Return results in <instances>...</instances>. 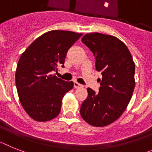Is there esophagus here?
Returning <instances> with one entry per match:
<instances>
[{"instance_id":"obj_1","label":"esophagus","mask_w":152,"mask_h":152,"mask_svg":"<svg viewBox=\"0 0 152 152\" xmlns=\"http://www.w3.org/2000/svg\"><path fill=\"white\" fill-rule=\"evenodd\" d=\"M83 85L80 84L79 83H77L76 81L74 82V88H76V89H78V88H82L83 87Z\"/></svg>"}]
</instances>
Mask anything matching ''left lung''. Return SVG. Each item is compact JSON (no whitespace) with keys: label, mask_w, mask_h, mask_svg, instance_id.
<instances>
[{"label":"left lung","mask_w":152,"mask_h":152,"mask_svg":"<svg viewBox=\"0 0 152 152\" xmlns=\"http://www.w3.org/2000/svg\"><path fill=\"white\" fill-rule=\"evenodd\" d=\"M82 42L93 52L102 79L99 92L87 88L80 114L90 125L104 127L118 119L129 104L135 86V64L125 44L116 37L90 33Z\"/></svg>","instance_id":"1"}]
</instances>
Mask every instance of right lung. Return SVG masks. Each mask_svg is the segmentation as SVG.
Segmentation results:
<instances>
[{
  "instance_id": "right-lung-1",
  "label": "right lung",
  "mask_w": 152,
  "mask_h": 152,
  "mask_svg": "<svg viewBox=\"0 0 152 152\" xmlns=\"http://www.w3.org/2000/svg\"><path fill=\"white\" fill-rule=\"evenodd\" d=\"M83 34L53 30L35 39L20 57L15 72L19 100L26 113L37 121H48L58 115L62 100L72 90L52 72L64 67L66 53Z\"/></svg>"
}]
</instances>
